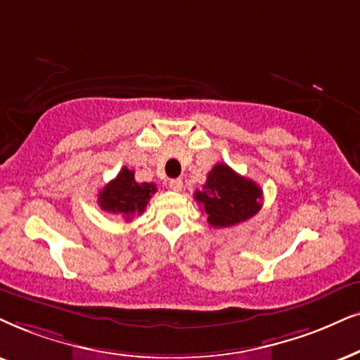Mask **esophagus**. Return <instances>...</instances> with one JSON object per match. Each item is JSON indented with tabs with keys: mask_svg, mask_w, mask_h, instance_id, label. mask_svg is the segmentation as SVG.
<instances>
[{
	"mask_svg": "<svg viewBox=\"0 0 360 360\" xmlns=\"http://www.w3.org/2000/svg\"><path fill=\"white\" fill-rule=\"evenodd\" d=\"M169 188L172 191H181V189H183V181H181V179H171L169 181Z\"/></svg>",
	"mask_w": 360,
	"mask_h": 360,
	"instance_id": "1",
	"label": "esophagus"
}]
</instances>
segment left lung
Here are the masks:
<instances>
[{"instance_id": "obj_1", "label": "left lung", "mask_w": 360, "mask_h": 360, "mask_svg": "<svg viewBox=\"0 0 360 360\" xmlns=\"http://www.w3.org/2000/svg\"><path fill=\"white\" fill-rule=\"evenodd\" d=\"M194 199L202 204L212 227H231L257 214L262 206V189L219 162L209 171L206 184L202 191H195Z\"/></svg>"}]
</instances>
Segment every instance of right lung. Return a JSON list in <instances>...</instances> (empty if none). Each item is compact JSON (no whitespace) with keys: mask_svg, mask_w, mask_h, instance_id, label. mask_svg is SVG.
<instances>
[{"mask_svg":"<svg viewBox=\"0 0 360 360\" xmlns=\"http://www.w3.org/2000/svg\"><path fill=\"white\" fill-rule=\"evenodd\" d=\"M156 184L138 183L134 171L122 167L115 179L99 191L98 202L103 211L116 214L126 222L141 216L146 209L149 199L156 194Z\"/></svg>","mask_w":360,"mask_h":360,"instance_id":"1","label":"right lung"}]
</instances>
